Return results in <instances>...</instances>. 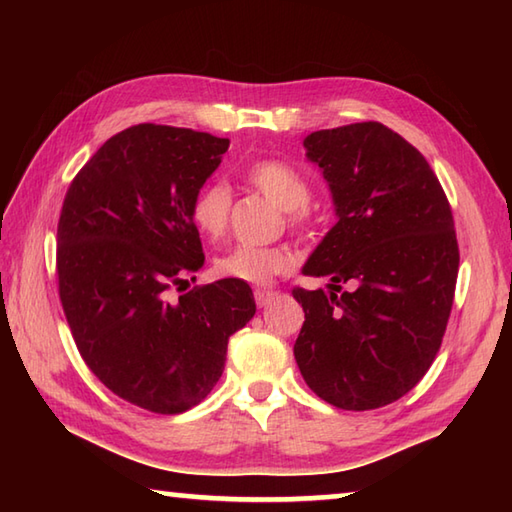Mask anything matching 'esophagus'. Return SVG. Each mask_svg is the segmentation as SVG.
Instances as JSON below:
<instances>
[{
	"mask_svg": "<svg viewBox=\"0 0 512 512\" xmlns=\"http://www.w3.org/2000/svg\"><path fill=\"white\" fill-rule=\"evenodd\" d=\"M277 299H279V292L277 290H266V288H257L255 290V301H257L259 308L273 306Z\"/></svg>",
	"mask_w": 512,
	"mask_h": 512,
	"instance_id": "esophagus-1",
	"label": "esophagus"
}]
</instances>
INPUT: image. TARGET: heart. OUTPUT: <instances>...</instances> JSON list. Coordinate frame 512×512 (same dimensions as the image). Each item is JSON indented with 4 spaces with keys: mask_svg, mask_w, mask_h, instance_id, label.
Masks as SVG:
<instances>
[{
    "mask_svg": "<svg viewBox=\"0 0 512 512\" xmlns=\"http://www.w3.org/2000/svg\"><path fill=\"white\" fill-rule=\"evenodd\" d=\"M248 182L286 211L288 222L301 226L308 222L310 187L303 173L284 160H259L246 171ZM231 211V189L224 182H211L200 189L191 204V220L198 231L217 239L222 237ZM297 257L288 246H253L239 244L215 259L217 275L239 279L246 284H268L295 266Z\"/></svg>",
    "mask_w": 512,
    "mask_h": 512,
    "instance_id": "1",
    "label": "heart"
}]
</instances>
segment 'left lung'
I'll list each match as a JSON object with an SVG mask.
<instances>
[{"instance_id": "8db88e82", "label": "left lung", "mask_w": 512, "mask_h": 512, "mask_svg": "<svg viewBox=\"0 0 512 512\" xmlns=\"http://www.w3.org/2000/svg\"><path fill=\"white\" fill-rule=\"evenodd\" d=\"M303 147L336 224L301 268L330 292L292 290L306 312L299 372L334 407H385L427 374L447 330L460 264L451 206L420 151L380 123L321 129Z\"/></svg>"}]
</instances>
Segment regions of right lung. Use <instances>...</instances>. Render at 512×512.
Masks as SVG:
<instances>
[{"mask_svg":"<svg viewBox=\"0 0 512 512\" xmlns=\"http://www.w3.org/2000/svg\"><path fill=\"white\" fill-rule=\"evenodd\" d=\"M226 149L228 138L134 125L65 193L57 273L74 343L107 389L147 411L182 413L206 398L228 339L257 310L239 279L169 297L204 266L191 204Z\"/></svg>","mask_w":512,"mask_h":512,"instance_id":"right-lung-1","label":"right lung"}]
</instances>
